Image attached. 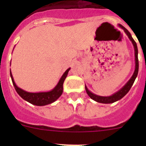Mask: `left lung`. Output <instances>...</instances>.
<instances>
[{
  "instance_id": "left-lung-1",
  "label": "left lung",
  "mask_w": 146,
  "mask_h": 146,
  "mask_svg": "<svg viewBox=\"0 0 146 146\" xmlns=\"http://www.w3.org/2000/svg\"><path fill=\"white\" fill-rule=\"evenodd\" d=\"M119 26L121 29H123V31L125 32V33L126 34V35L128 36V37L129 38L131 41L132 44H133V47H134V51H135V63H136V66H135V70L134 73H133V76L131 78L130 80H129L126 83V85L123 87L121 90H119L118 92H117L116 93L113 94L112 95L109 97H102V96H99V95H97L91 92L88 89L86 86H85V90H86L87 94L89 95L90 98L91 99H92L93 100L98 102L100 103H103V104H110V103L115 102L121 99L122 98L125 96L126 94L128 93L129 90H130L131 88L133 85V82H134L135 80H136L137 76H138V48H137V44L136 42L134 41V39L132 38L130 32L127 30L123 26H122L121 25H119Z\"/></svg>"
}]
</instances>
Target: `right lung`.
Returning <instances> with one entry per match:
<instances>
[{
    "instance_id": "1",
    "label": "right lung",
    "mask_w": 146,
    "mask_h": 146,
    "mask_svg": "<svg viewBox=\"0 0 146 146\" xmlns=\"http://www.w3.org/2000/svg\"><path fill=\"white\" fill-rule=\"evenodd\" d=\"M70 68H68L63 74L62 77L61 78L60 80L58 81L56 86L48 92H29L27 91L23 90L21 88H18L16 85L15 82L13 80V77L12 76L11 71L10 70V77H11L12 82L15 87L16 92L19 95L23 98V100H26L28 102L36 106H44L49 104L55 102L62 95L63 93V84L67 76L68 71L70 70Z\"/></svg>"
}]
</instances>
